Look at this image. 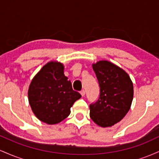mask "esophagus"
<instances>
[{
	"label": "esophagus",
	"mask_w": 159,
	"mask_h": 159,
	"mask_svg": "<svg viewBox=\"0 0 159 159\" xmlns=\"http://www.w3.org/2000/svg\"><path fill=\"white\" fill-rule=\"evenodd\" d=\"M80 93H81V95L82 96H84L85 95V90H82L81 92H80Z\"/></svg>",
	"instance_id": "esophagus-1"
}]
</instances>
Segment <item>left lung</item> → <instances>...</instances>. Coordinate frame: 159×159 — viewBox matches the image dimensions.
Returning a JSON list of instances; mask_svg holds the SVG:
<instances>
[{
  "label": "left lung",
  "mask_w": 159,
  "mask_h": 159,
  "mask_svg": "<svg viewBox=\"0 0 159 159\" xmlns=\"http://www.w3.org/2000/svg\"><path fill=\"white\" fill-rule=\"evenodd\" d=\"M100 87L98 99L90 105V116L101 127L120 122L132 105L134 90L130 77L117 66L107 61L93 64Z\"/></svg>",
  "instance_id": "8db88e82"
}]
</instances>
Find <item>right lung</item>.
<instances>
[{"instance_id": "obj_1", "label": "right lung", "mask_w": 159, "mask_h": 159, "mask_svg": "<svg viewBox=\"0 0 159 159\" xmlns=\"http://www.w3.org/2000/svg\"><path fill=\"white\" fill-rule=\"evenodd\" d=\"M63 69L62 63L49 62L33 78L28 89L29 103L34 114L50 125L66 119L75 102L81 97L73 90Z\"/></svg>"}]
</instances>
